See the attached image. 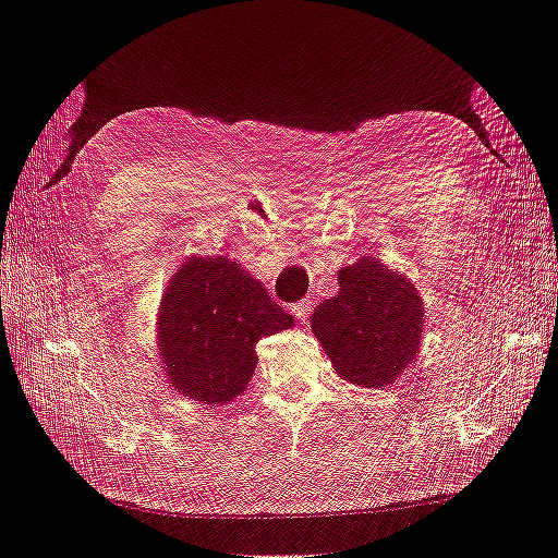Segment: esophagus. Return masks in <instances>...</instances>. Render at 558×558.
<instances>
[{
    "label": "esophagus",
    "mask_w": 558,
    "mask_h": 558,
    "mask_svg": "<svg viewBox=\"0 0 558 558\" xmlns=\"http://www.w3.org/2000/svg\"><path fill=\"white\" fill-rule=\"evenodd\" d=\"M312 307H314V302H312L310 298H305V300L295 302V305H291V312H293V316H295V318H302V320H305V318L312 314Z\"/></svg>",
    "instance_id": "esophagus-1"
}]
</instances>
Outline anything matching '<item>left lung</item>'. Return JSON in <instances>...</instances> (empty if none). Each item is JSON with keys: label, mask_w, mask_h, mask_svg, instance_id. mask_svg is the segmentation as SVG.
<instances>
[{"label": "left lung", "mask_w": 558, "mask_h": 558, "mask_svg": "<svg viewBox=\"0 0 558 558\" xmlns=\"http://www.w3.org/2000/svg\"><path fill=\"white\" fill-rule=\"evenodd\" d=\"M340 293L320 302L312 330L342 379L393 384L418 353L424 302L414 286L375 258L340 269Z\"/></svg>", "instance_id": "obj_1"}]
</instances>
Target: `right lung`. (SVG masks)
<instances>
[{
    "label": "right lung",
    "instance_id": "add662e5",
    "mask_svg": "<svg viewBox=\"0 0 558 558\" xmlns=\"http://www.w3.org/2000/svg\"><path fill=\"white\" fill-rule=\"evenodd\" d=\"M291 326L293 316L240 263L191 258L160 302L158 347L179 393L214 408L244 393L263 337Z\"/></svg>",
    "mask_w": 558,
    "mask_h": 558
}]
</instances>
